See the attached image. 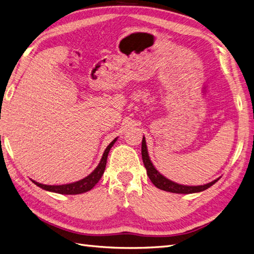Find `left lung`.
Listing matches in <instances>:
<instances>
[{"instance_id": "obj_1", "label": "left lung", "mask_w": 254, "mask_h": 254, "mask_svg": "<svg viewBox=\"0 0 254 254\" xmlns=\"http://www.w3.org/2000/svg\"><path fill=\"white\" fill-rule=\"evenodd\" d=\"M142 159H143V163L144 166L147 171V176L149 177L150 181L155 184V187L158 189L166 190V191H171V193H177V194H191V193H199V191H202L206 189H209L212 187L214 183H216L219 178L216 180H214L210 183L203 184V186H197V187H189V186H182V184H178L176 182H173L172 180L165 178L163 175H161L155 166L152 165L151 161L148 156V151H147V146H146V141L145 137L143 136L142 140Z\"/></svg>"}]
</instances>
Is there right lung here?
<instances>
[{"mask_svg": "<svg viewBox=\"0 0 254 254\" xmlns=\"http://www.w3.org/2000/svg\"><path fill=\"white\" fill-rule=\"evenodd\" d=\"M118 137L115 139L107 146V148L105 149L104 155L102 157L101 162L97 165L95 170L92 172L89 176H87L86 178H83L79 181H76L73 183H68V184H63V186H47V184H42L39 182H36L32 180L37 187H39L45 190L53 191V193H58V194H64V195H77V194H82L86 193V191L90 190L95 187V184L99 181V179L102 178V176L105 172L106 164H107V158H108V153L113 146V144L117 141Z\"/></svg>", "mask_w": 254, "mask_h": 254, "instance_id": "1", "label": "right lung"}]
</instances>
